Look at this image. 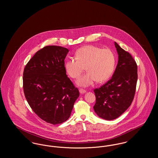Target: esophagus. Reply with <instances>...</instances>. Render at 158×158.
I'll return each instance as SVG.
<instances>
[{"label":"esophagus","instance_id":"1","mask_svg":"<svg viewBox=\"0 0 158 158\" xmlns=\"http://www.w3.org/2000/svg\"><path fill=\"white\" fill-rule=\"evenodd\" d=\"M79 92H80V93H81V94H84V93H85V92H86V90H85V89H82V88H81V89H79Z\"/></svg>","mask_w":158,"mask_h":158}]
</instances>
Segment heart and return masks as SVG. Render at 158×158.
I'll return each mask as SVG.
<instances>
[{
  "mask_svg": "<svg viewBox=\"0 0 158 158\" xmlns=\"http://www.w3.org/2000/svg\"><path fill=\"white\" fill-rule=\"evenodd\" d=\"M116 63L115 53L110 48L88 45L79 48L75 57L70 59L65 64L66 70L73 79L80 77L85 67L88 71L77 81L81 86H88L96 81L103 82L112 75Z\"/></svg>",
  "mask_w": 158,
  "mask_h": 158,
  "instance_id": "obj_1",
  "label": "heart"
}]
</instances>
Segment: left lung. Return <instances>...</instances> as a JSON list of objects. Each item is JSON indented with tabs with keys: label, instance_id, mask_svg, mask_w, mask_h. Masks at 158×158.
<instances>
[{
	"label": "left lung",
	"instance_id": "left-lung-1",
	"mask_svg": "<svg viewBox=\"0 0 158 158\" xmlns=\"http://www.w3.org/2000/svg\"><path fill=\"white\" fill-rule=\"evenodd\" d=\"M118 61L112 77L94 91L96 102L94 109L98 116L106 120L120 117L131 105L135 95L137 65L130 53L115 42Z\"/></svg>",
	"mask_w": 158,
	"mask_h": 158
}]
</instances>
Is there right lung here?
Returning a JSON list of instances; mask_svg holds the SVG:
<instances>
[{
  "mask_svg": "<svg viewBox=\"0 0 158 158\" xmlns=\"http://www.w3.org/2000/svg\"><path fill=\"white\" fill-rule=\"evenodd\" d=\"M69 50L56 45L38 50L24 68L23 89L31 109L45 122L61 124L69 118L79 92L66 75Z\"/></svg>",
  "mask_w": 158,
  "mask_h": 158,
  "instance_id": "1",
  "label": "right lung"
}]
</instances>
